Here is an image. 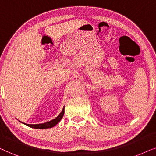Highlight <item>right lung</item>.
Listing matches in <instances>:
<instances>
[{
    "mask_svg": "<svg viewBox=\"0 0 156 156\" xmlns=\"http://www.w3.org/2000/svg\"><path fill=\"white\" fill-rule=\"evenodd\" d=\"M63 115H64V107L63 110H62L61 113L59 114L58 116H57L55 119L52 120L51 121L46 122V123H44L35 124V125H33V124H26V123H23V122H20V123H23V124H25V125L28 126L30 128H36V129H46V128H51L52 127H54L55 125H57V124L61 121L62 118L63 117Z\"/></svg>",
    "mask_w": 156,
    "mask_h": 156,
    "instance_id": "1",
    "label": "right lung"
}]
</instances>
